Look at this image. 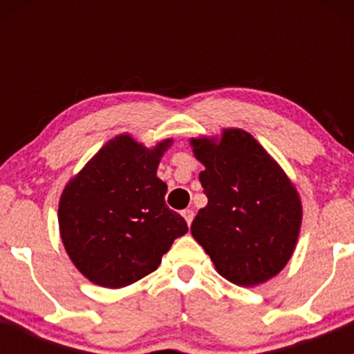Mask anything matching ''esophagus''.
<instances>
[{"instance_id": "esophagus-1", "label": "esophagus", "mask_w": 354, "mask_h": 354, "mask_svg": "<svg viewBox=\"0 0 354 354\" xmlns=\"http://www.w3.org/2000/svg\"><path fill=\"white\" fill-rule=\"evenodd\" d=\"M181 216L185 217L187 224H192V221H194V210H192V209H185L183 212H181Z\"/></svg>"}]
</instances>
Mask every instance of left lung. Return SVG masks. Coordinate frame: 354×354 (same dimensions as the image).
Listing matches in <instances>:
<instances>
[{"instance_id":"1","label":"left lung","mask_w":354,"mask_h":354,"mask_svg":"<svg viewBox=\"0 0 354 354\" xmlns=\"http://www.w3.org/2000/svg\"><path fill=\"white\" fill-rule=\"evenodd\" d=\"M205 169L198 174L207 205L192 223L216 270L238 286L277 276L295 252L301 200L279 164L240 128L221 138H192Z\"/></svg>"}]
</instances>
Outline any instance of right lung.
I'll list each match as a JSON object with an SVG mask.
<instances>
[{"label": "right lung", "mask_w": 354, "mask_h": 354, "mask_svg": "<svg viewBox=\"0 0 354 354\" xmlns=\"http://www.w3.org/2000/svg\"><path fill=\"white\" fill-rule=\"evenodd\" d=\"M173 140L147 149L118 135L71 178L59 198V234L71 262L102 288L149 276L187 221L166 205L157 166Z\"/></svg>", "instance_id": "obj_1"}]
</instances>
